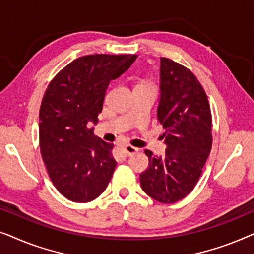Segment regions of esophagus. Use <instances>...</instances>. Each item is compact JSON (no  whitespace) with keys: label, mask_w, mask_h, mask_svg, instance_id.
Instances as JSON below:
<instances>
[{"label":"esophagus","mask_w":254,"mask_h":254,"mask_svg":"<svg viewBox=\"0 0 254 254\" xmlns=\"http://www.w3.org/2000/svg\"><path fill=\"white\" fill-rule=\"evenodd\" d=\"M123 150H124V154H125V155H126V156H130V155H134L135 152H137V148L133 147V145L126 144V145H124Z\"/></svg>","instance_id":"obj_1"}]
</instances>
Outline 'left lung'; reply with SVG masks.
I'll list each match as a JSON object with an SVG mask.
<instances>
[{
    "label": "left lung",
    "mask_w": 254,
    "mask_h": 254,
    "mask_svg": "<svg viewBox=\"0 0 254 254\" xmlns=\"http://www.w3.org/2000/svg\"><path fill=\"white\" fill-rule=\"evenodd\" d=\"M158 121L164 128L165 156L144 150L149 166L141 187L162 203H175L192 192L211 150V112L206 92L190 69L161 59Z\"/></svg>",
    "instance_id": "1"
}]
</instances>
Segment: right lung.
<instances>
[{
  "label": "right lung",
  "instance_id": "obj_1",
  "mask_svg": "<svg viewBox=\"0 0 254 254\" xmlns=\"http://www.w3.org/2000/svg\"><path fill=\"white\" fill-rule=\"evenodd\" d=\"M137 55L93 54L58 72L39 111L40 152L59 192L74 202H90L106 190L117 166L113 143L93 134L106 89Z\"/></svg>",
  "mask_w": 254,
  "mask_h": 254
}]
</instances>
